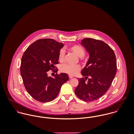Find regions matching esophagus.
Returning <instances> with one entry per match:
<instances>
[{"instance_id": "obj_1", "label": "esophagus", "mask_w": 134, "mask_h": 134, "mask_svg": "<svg viewBox=\"0 0 134 134\" xmlns=\"http://www.w3.org/2000/svg\"><path fill=\"white\" fill-rule=\"evenodd\" d=\"M73 77V76H72L71 75H69V79H72Z\"/></svg>"}]
</instances>
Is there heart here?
Returning <instances> with one entry per match:
<instances>
[{
	"mask_svg": "<svg viewBox=\"0 0 134 134\" xmlns=\"http://www.w3.org/2000/svg\"><path fill=\"white\" fill-rule=\"evenodd\" d=\"M70 49L76 54L82 61H86L84 57L85 51L82 46L80 45L73 46ZM65 57V51L64 48L60 49L59 54V59L60 61H63ZM81 69V66L79 64H69L64 63L60 65V70L64 73H67L69 75H75L78 73Z\"/></svg>",
	"mask_w": 134,
	"mask_h": 134,
	"instance_id": "heart-1",
	"label": "heart"
}]
</instances>
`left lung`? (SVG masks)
Here are the masks:
<instances>
[{
	"mask_svg": "<svg viewBox=\"0 0 134 134\" xmlns=\"http://www.w3.org/2000/svg\"><path fill=\"white\" fill-rule=\"evenodd\" d=\"M81 44L90 57L82 71L86 77L79 79L74 92L80 99L90 102L102 97L110 87L117 71L116 58L113 50L103 41L85 38Z\"/></svg>",
	"mask_w": 134,
	"mask_h": 134,
	"instance_id": "1",
	"label": "left lung"
}]
</instances>
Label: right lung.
Wrapping results in <instances>:
<instances>
[{
    "label": "right lung",
    "mask_w": 134,
    "mask_h": 134,
    "mask_svg": "<svg viewBox=\"0 0 134 134\" xmlns=\"http://www.w3.org/2000/svg\"><path fill=\"white\" fill-rule=\"evenodd\" d=\"M63 45L54 39H39L32 43L22 55L20 73L24 87L31 96L39 102L54 100L62 85L69 80L67 74H58V69L54 70ZM50 70L56 73L54 78L47 76Z\"/></svg>",
    "instance_id": "obj_1"
}]
</instances>
